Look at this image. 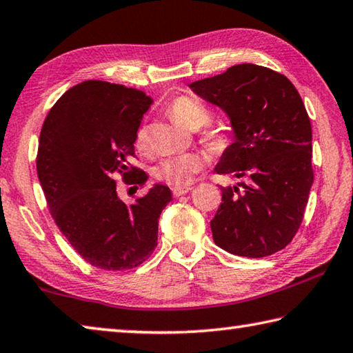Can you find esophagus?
Segmentation results:
<instances>
[{
  "label": "esophagus",
  "mask_w": 353,
  "mask_h": 353,
  "mask_svg": "<svg viewBox=\"0 0 353 353\" xmlns=\"http://www.w3.org/2000/svg\"><path fill=\"white\" fill-rule=\"evenodd\" d=\"M193 190L191 187H174L172 188V194H174V197H179V196H183L190 193V191Z\"/></svg>",
  "instance_id": "esophagus-1"
}]
</instances>
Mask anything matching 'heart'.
<instances>
[{"label":"heart","mask_w":353,"mask_h":353,"mask_svg":"<svg viewBox=\"0 0 353 353\" xmlns=\"http://www.w3.org/2000/svg\"><path fill=\"white\" fill-rule=\"evenodd\" d=\"M168 112L177 123L183 125L188 130H199V128L210 123L211 112L202 101L197 99L188 97V95H179L172 99L168 106ZM205 142L211 148L221 150L225 148L228 140L222 132L216 130H210L203 134ZM136 146L139 150H148L150 136L146 128H139L136 134ZM203 168V159L196 152H185V154L170 156L160 160L154 168V174L160 181H163L174 187H183L191 182L196 172Z\"/></svg>","instance_id":"1"}]
</instances>
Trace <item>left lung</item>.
Listing matches in <instances>:
<instances>
[{
  "mask_svg": "<svg viewBox=\"0 0 353 353\" xmlns=\"http://www.w3.org/2000/svg\"><path fill=\"white\" fill-rule=\"evenodd\" d=\"M190 88L219 106L233 128V143L214 171L245 179L221 187L222 203L210 222L216 245L247 258L279 252L303 222L313 183L312 125L303 99L285 75L250 63Z\"/></svg>",
  "mask_w": 353,
  "mask_h": 353,
  "instance_id": "8db88e82",
  "label": "left lung"
}]
</instances>
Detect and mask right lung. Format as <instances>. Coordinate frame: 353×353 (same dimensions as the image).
<instances>
[{"instance_id": "right-lung-1", "label": "right lung", "mask_w": 353, "mask_h": 353, "mask_svg": "<svg viewBox=\"0 0 353 353\" xmlns=\"http://www.w3.org/2000/svg\"><path fill=\"white\" fill-rule=\"evenodd\" d=\"M151 97L139 89L88 80L57 100L38 142L37 172L57 227L88 264L130 270L157 245L159 217L172 201L156 183L128 205L114 176L143 187L146 172L131 165L134 142Z\"/></svg>"}]
</instances>
